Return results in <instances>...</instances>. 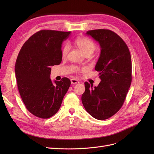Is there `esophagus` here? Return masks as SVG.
<instances>
[{
    "label": "esophagus",
    "instance_id": "esophagus-1",
    "mask_svg": "<svg viewBox=\"0 0 154 154\" xmlns=\"http://www.w3.org/2000/svg\"><path fill=\"white\" fill-rule=\"evenodd\" d=\"M71 82L72 84H76V83H80V82H79L78 80H76V79H74V78L71 79Z\"/></svg>",
    "mask_w": 154,
    "mask_h": 154
}]
</instances>
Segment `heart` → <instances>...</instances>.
<instances>
[{"label":"heart","mask_w":154,"mask_h":154,"mask_svg":"<svg viewBox=\"0 0 154 154\" xmlns=\"http://www.w3.org/2000/svg\"><path fill=\"white\" fill-rule=\"evenodd\" d=\"M75 44L85 55H91L97 48V45L94 42L87 37H78L75 40ZM70 49H71V45L69 43L67 42L64 44L62 49V56L63 57H66L69 52ZM73 69L74 71L76 72L84 70L83 68H79L77 67H73Z\"/></svg>","instance_id":"b5f03b06"}]
</instances>
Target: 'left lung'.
Masks as SVG:
<instances>
[{"label":"left lung","mask_w":154,"mask_h":154,"mask_svg":"<svg viewBox=\"0 0 154 154\" xmlns=\"http://www.w3.org/2000/svg\"><path fill=\"white\" fill-rule=\"evenodd\" d=\"M100 45L101 53L95 70L100 73L97 87L85 82V91L82 101L93 118L104 120L122 108L132 82V60L123 40L109 29L88 31Z\"/></svg>","instance_id":"8db88e82"}]
</instances>
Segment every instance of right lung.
I'll use <instances>...</instances> for the list:
<instances>
[{
    "label": "right lung",
    "instance_id": "obj_1",
    "mask_svg": "<svg viewBox=\"0 0 154 154\" xmlns=\"http://www.w3.org/2000/svg\"><path fill=\"white\" fill-rule=\"evenodd\" d=\"M71 31L40 30L22 45L15 63V76L21 98L29 112L42 119L57 112L71 85L67 78L50 79L51 66L62 62V44Z\"/></svg>",
    "mask_w": 154,
    "mask_h": 154
}]
</instances>
